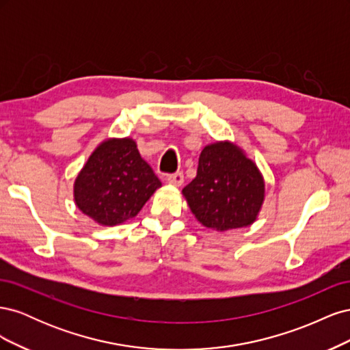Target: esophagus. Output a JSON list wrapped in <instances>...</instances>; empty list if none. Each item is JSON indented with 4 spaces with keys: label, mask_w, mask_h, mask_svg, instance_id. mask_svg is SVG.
<instances>
[{
    "label": "esophagus",
    "mask_w": 350,
    "mask_h": 350,
    "mask_svg": "<svg viewBox=\"0 0 350 350\" xmlns=\"http://www.w3.org/2000/svg\"><path fill=\"white\" fill-rule=\"evenodd\" d=\"M167 183L175 185V187H181L183 183H184V175H183V172H176V174L169 175V176H167Z\"/></svg>",
    "instance_id": "obj_1"
}]
</instances>
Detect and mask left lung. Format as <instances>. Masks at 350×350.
Instances as JSON below:
<instances>
[{"instance_id": "obj_1", "label": "left lung", "mask_w": 350, "mask_h": 350, "mask_svg": "<svg viewBox=\"0 0 350 350\" xmlns=\"http://www.w3.org/2000/svg\"><path fill=\"white\" fill-rule=\"evenodd\" d=\"M183 196L201 225L225 232L257 220L266 184L239 146L216 142L201 150L197 176L183 189Z\"/></svg>"}]
</instances>
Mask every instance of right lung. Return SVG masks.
<instances>
[{
	"mask_svg": "<svg viewBox=\"0 0 350 350\" xmlns=\"http://www.w3.org/2000/svg\"><path fill=\"white\" fill-rule=\"evenodd\" d=\"M161 187L133 139H108L93 150L79 172L74 201L96 224L115 226L139 215Z\"/></svg>",
	"mask_w": 350,
	"mask_h": 350,
	"instance_id": "add662e5",
	"label": "right lung"
}]
</instances>
